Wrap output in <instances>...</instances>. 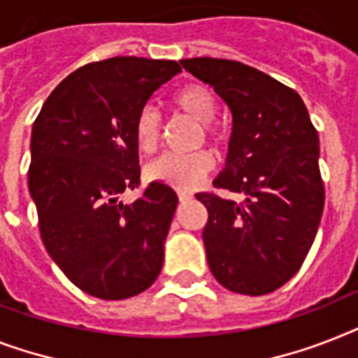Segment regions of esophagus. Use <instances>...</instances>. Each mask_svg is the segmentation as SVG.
<instances>
[{
    "instance_id": "esophagus-1",
    "label": "esophagus",
    "mask_w": 358,
    "mask_h": 358,
    "mask_svg": "<svg viewBox=\"0 0 358 358\" xmlns=\"http://www.w3.org/2000/svg\"><path fill=\"white\" fill-rule=\"evenodd\" d=\"M193 199V195L191 193H187V191H178V201L180 202H187Z\"/></svg>"
}]
</instances>
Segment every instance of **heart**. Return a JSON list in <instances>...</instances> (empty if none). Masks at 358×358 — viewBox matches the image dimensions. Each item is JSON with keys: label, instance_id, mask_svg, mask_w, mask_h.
<instances>
[{"label": "heart", "instance_id": "heart-1", "mask_svg": "<svg viewBox=\"0 0 358 358\" xmlns=\"http://www.w3.org/2000/svg\"><path fill=\"white\" fill-rule=\"evenodd\" d=\"M173 106L184 115L201 124L204 139L213 145H221L223 131L213 126L212 120L217 115V102L213 92L206 85L191 83L174 92ZM135 143L141 152H154L162 139V117L156 108L145 106L134 124ZM213 167V156L208 150H196L191 154H162L148 163L146 176L159 184H167L176 189H191L206 176Z\"/></svg>", "mask_w": 358, "mask_h": 358}]
</instances>
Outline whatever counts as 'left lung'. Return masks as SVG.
<instances>
[{"label": "left lung", "mask_w": 358, "mask_h": 358, "mask_svg": "<svg viewBox=\"0 0 358 358\" xmlns=\"http://www.w3.org/2000/svg\"><path fill=\"white\" fill-rule=\"evenodd\" d=\"M232 113L227 167L213 185L243 201L199 193L208 266L236 294H271L303 266L323 213L320 139L294 89L229 59L180 61Z\"/></svg>", "instance_id": "obj_1"}]
</instances>
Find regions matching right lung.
Returning a JSON list of instances; mask_svg holds the SVG:
<instances>
[{"label":"right lung","instance_id":"add662e5","mask_svg":"<svg viewBox=\"0 0 358 358\" xmlns=\"http://www.w3.org/2000/svg\"><path fill=\"white\" fill-rule=\"evenodd\" d=\"M182 72L176 61L111 57L64 78L31 131L29 193L48 255L85 294L128 299L150 288L178 196L139 185L134 124L154 92Z\"/></svg>","mask_w":358,"mask_h":358}]
</instances>
